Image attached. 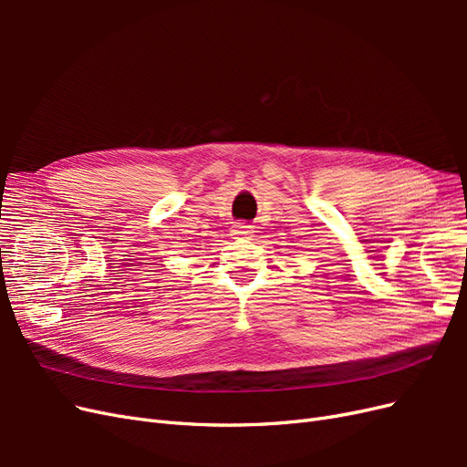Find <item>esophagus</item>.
<instances>
[{
  "label": "esophagus",
  "mask_w": 467,
  "mask_h": 467,
  "mask_svg": "<svg viewBox=\"0 0 467 467\" xmlns=\"http://www.w3.org/2000/svg\"><path fill=\"white\" fill-rule=\"evenodd\" d=\"M234 235L235 237H249V235H253V225H249V223H237L235 230H234Z\"/></svg>",
  "instance_id": "obj_1"
}]
</instances>
